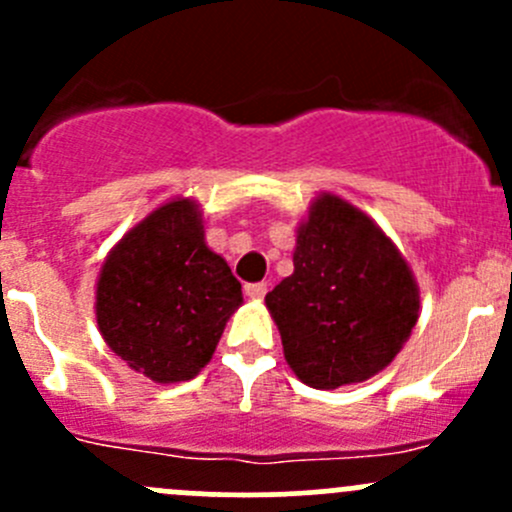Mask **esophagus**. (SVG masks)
<instances>
[{
	"label": "esophagus",
	"mask_w": 512,
	"mask_h": 512,
	"mask_svg": "<svg viewBox=\"0 0 512 512\" xmlns=\"http://www.w3.org/2000/svg\"><path fill=\"white\" fill-rule=\"evenodd\" d=\"M245 294L250 299H262L267 294V282H250L245 285Z\"/></svg>",
	"instance_id": "34e87169"
}]
</instances>
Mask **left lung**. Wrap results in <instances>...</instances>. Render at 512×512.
I'll use <instances>...</instances> for the list:
<instances>
[{
  "mask_svg": "<svg viewBox=\"0 0 512 512\" xmlns=\"http://www.w3.org/2000/svg\"><path fill=\"white\" fill-rule=\"evenodd\" d=\"M294 272L267 292L289 369L312 389L371 379L418 322V285L364 210L322 193L297 227Z\"/></svg>",
  "mask_w": 512,
  "mask_h": 512,
  "instance_id": "obj_1",
  "label": "left lung"
}]
</instances>
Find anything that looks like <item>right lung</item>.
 Instances as JSON below:
<instances>
[{"instance_id": "add662e5", "label": "right lung", "mask_w": 512, "mask_h": 512, "mask_svg": "<svg viewBox=\"0 0 512 512\" xmlns=\"http://www.w3.org/2000/svg\"><path fill=\"white\" fill-rule=\"evenodd\" d=\"M240 304V282L205 242L190 198L168 200L131 227L96 282L103 342L156 384L198 376Z\"/></svg>"}]
</instances>
